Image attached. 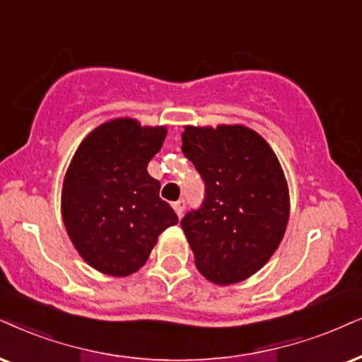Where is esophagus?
I'll return each instance as SVG.
<instances>
[{"mask_svg": "<svg viewBox=\"0 0 362 362\" xmlns=\"http://www.w3.org/2000/svg\"><path fill=\"white\" fill-rule=\"evenodd\" d=\"M172 207L177 212L178 217H180V215L184 214V210H185V200H177V202H173Z\"/></svg>", "mask_w": 362, "mask_h": 362, "instance_id": "1", "label": "esophagus"}]
</instances>
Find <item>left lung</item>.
<instances>
[{
  "label": "left lung",
  "mask_w": 362,
  "mask_h": 362,
  "mask_svg": "<svg viewBox=\"0 0 362 362\" xmlns=\"http://www.w3.org/2000/svg\"><path fill=\"white\" fill-rule=\"evenodd\" d=\"M182 152L205 182L200 209L182 218L195 265L218 286L262 269L289 221V189L271 145L244 125L192 127Z\"/></svg>",
  "instance_id": "left-lung-1"
}]
</instances>
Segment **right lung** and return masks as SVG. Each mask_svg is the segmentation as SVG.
Returning a JSON list of instances; mask_svg holds the SVG:
<instances>
[{"label": "right lung", "instance_id": "obj_1", "mask_svg": "<svg viewBox=\"0 0 362 362\" xmlns=\"http://www.w3.org/2000/svg\"><path fill=\"white\" fill-rule=\"evenodd\" d=\"M165 136L167 127L115 118L90 132L73 155L63 180V223L85 262L107 276L139 271L158 235L178 222L147 172Z\"/></svg>", "mask_w": 362, "mask_h": 362}]
</instances>
